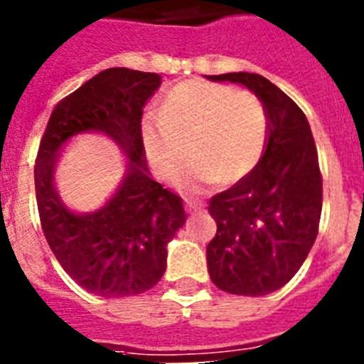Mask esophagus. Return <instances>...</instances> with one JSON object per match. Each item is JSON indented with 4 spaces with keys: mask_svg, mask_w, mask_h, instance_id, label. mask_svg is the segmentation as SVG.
<instances>
[{
    "mask_svg": "<svg viewBox=\"0 0 364 364\" xmlns=\"http://www.w3.org/2000/svg\"><path fill=\"white\" fill-rule=\"evenodd\" d=\"M200 208H204V202L202 200H198V198H186V210H188L189 213L200 210Z\"/></svg>",
    "mask_w": 364,
    "mask_h": 364,
    "instance_id": "obj_1",
    "label": "esophagus"
}]
</instances>
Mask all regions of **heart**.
Returning <instances> with one entry per match:
<instances>
[{
	"label": "heart",
	"instance_id": "heart-1",
	"mask_svg": "<svg viewBox=\"0 0 364 364\" xmlns=\"http://www.w3.org/2000/svg\"><path fill=\"white\" fill-rule=\"evenodd\" d=\"M268 136V109L255 92L202 80L169 89L160 118L147 114L142 122L144 147L162 178L176 176L191 142L197 159L178 180L193 189L215 180L224 186L239 182L260 162Z\"/></svg>",
	"mask_w": 364,
	"mask_h": 364
}]
</instances>
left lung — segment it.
<instances>
[{"label": "left lung", "mask_w": 364, "mask_h": 364, "mask_svg": "<svg viewBox=\"0 0 364 364\" xmlns=\"http://www.w3.org/2000/svg\"><path fill=\"white\" fill-rule=\"evenodd\" d=\"M240 83L268 109L269 136L250 175L210 200L217 235L208 272L228 294L266 295L294 277L319 231L323 178L310 124L294 100L255 73L208 76Z\"/></svg>", "instance_id": "left-lung-1"}]
</instances>
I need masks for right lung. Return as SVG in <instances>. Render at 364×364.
Returning <instances> with one entry per match:
<instances>
[{
    "instance_id": "1",
    "label": "right lung",
    "mask_w": 364,
    "mask_h": 364,
    "mask_svg": "<svg viewBox=\"0 0 364 364\" xmlns=\"http://www.w3.org/2000/svg\"><path fill=\"white\" fill-rule=\"evenodd\" d=\"M160 83L154 73L102 70L54 107L40 142L34 186L45 239L70 279L100 297L151 290L166 272L167 244L186 222L182 198L154 182L146 162L144 105ZM82 132L105 134L126 153L121 186L91 212L67 206L53 180L59 151Z\"/></svg>"
}]
</instances>
